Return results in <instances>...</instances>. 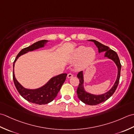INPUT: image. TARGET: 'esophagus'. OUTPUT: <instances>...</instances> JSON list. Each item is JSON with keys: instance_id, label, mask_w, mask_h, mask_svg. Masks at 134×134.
<instances>
[{"instance_id": "1", "label": "esophagus", "mask_w": 134, "mask_h": 134, "mask_svg": "<svg viewBox=\"0 0 134 134\" xmlns=\"http://www.w3.org/2000/svg\"><path fill=\"white\" fill-rule=\"evenodd\" d=\"M72 76H73V75L71 73H69V74H67V78H71Z\"/></svg>"}]
</instances>
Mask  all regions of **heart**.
<instances>
[{
    "label": "heart",
    "instance_id": "heart-1",
    "mask_svg": "<svg viewBox=\"0 0 134 134\" xmlns=\"http://www.w3.org/2000/svg\"><path fill=\"white\" fill-rule=\"evenodd\" d=\"M95 56V51L92 48H87L85 46H80L75 50L72 59L73 60H76L81 59L78 64V67L79 69H82L92 63L94 59Z\"/></svg>",
    "mask_w": 134,
    "mask_h": 134
}]
</instances>
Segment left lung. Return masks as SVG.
I'll list each match as a JSON object with an SVG mask.
<instances>
[{
  "label": "left lung",
  "instance_id": "left-lung-1",
  "mask_svg": "<svg viewBox=\"0 0 134 134\" xmlns=\"http://www.w3.org/2000/svg\"><path fill=\"white\" fill-rule=\"evenodd\" d=\"M89 41L94 42V43L95 44V45L98 48L99 53L105 52V57H107V58H108L110 59H112V60L115 63L118 69L117 79H116V81L114 85H113L112 89L109 91H108L106 93L103 94L101 95H94L86 92V91L85 90L83 87V72L80 71L78 74L77 77L79 79V83L77 90H76V93H77L78 98L80 99L81 101L84 102V103L86 104L90 105H96L107 101V99L108 98H109L113 94V93H115V90L117 89V87L118 86L119 82V79H120V71L121 65L117 53L115 52L114 51L110 49L109 47L106 46V45L102 44L100 42H99L98 41L96 40H89Z\"/></svg>",
  "mask_w": 134,
  "mask_h": 134
}]
</instances>
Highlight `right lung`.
Returning <instances> with one entry per match:
<instances>
[{
	"label": "right lung",
	"mask_w": 134,
	"mask_h": 134,
	"mask_svg": "<svg viewBox=\"0 0 134 134\" xmlns=\"http://www.w3.org/2000/svg\"><path fill=\"white\" fill-rule=\"evenodd\" d=\"M48 40H41L35 42L30 46L22 49L17 55L13 63V81L16 89L22 97L26 100L34 104L42 105L47 104L52 101L58 95L62 86L66 79L67 74H62L51 78L44 86L37 89H25L17 81L14 75V64L19 57L29 51H32L40 48L43 47Z\"/></svg>",
	"instance_id": "add662e5"
}]
</instances>
